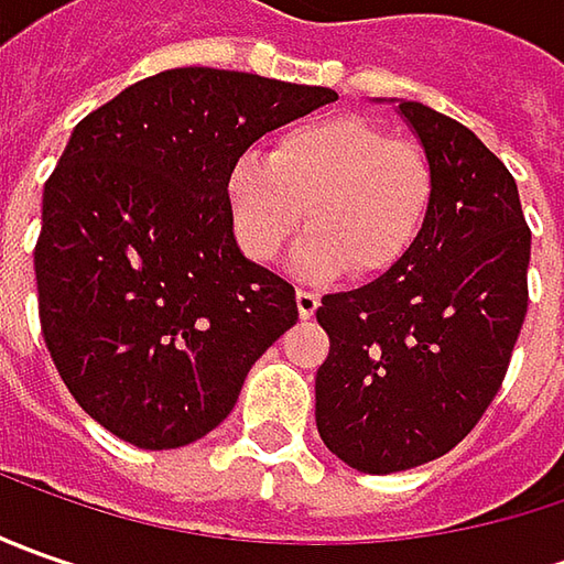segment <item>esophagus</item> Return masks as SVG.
<instances>
[{"instance_id": "1", "label": "esophagus", "mask_w": 564, "mask_h": 564, "mask_svg": "<svg viewBox=\"0 0 564 564\" xmlns=\"http://www.w3.org/2000/svg\"><path fill=\"white\" fill-rule=\"evenodd\" d=\"M297 314H301V319H311V316L316 314V307H319V294L311 292V289H297Z\"/></svg>"}]
</instances>
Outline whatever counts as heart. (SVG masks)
Returning a JSON list of instances; mask_svg holds the SVG:
<instances>
[{"label":"heart","mask_w":564,"mask_h":564,"mask_svg":"<svg viewBox=\"0 0 564 564\" xmlns=\"http://www.w3.org/2000/svg\"><path fill=\"white\" fill-rule=\"evenodd\" d=\"M436 194L423 147L389 138L358 116H323L279 131L270 153H238L226 172V206L238 248L272 263L304 223L294 253L304 279L382 275L421 238Z\"/></svg>","instance_id":"b5f03b06"}]
</instances>
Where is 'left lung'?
<instances>
[{
	"mask_svg": "<svg viewBox=\"0 0 564 564\" xmlns=\"http://www.w3.org/2000/svg\"><path fill=\"white\" fill-rule=\"evenodd\" d=\"M436 172L414 250L355 292L326 294L316 323V430L364 474L452 452L496 399L528 314L531 228L518 185L462 121L399 102Z\"/></svg>",
	"mask_w": 564,
	"mask_h": 564,
	"instance_id": "8db88e82",
	"label": "left lung"
}]
</instances>
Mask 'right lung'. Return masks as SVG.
I'll list each match as a JSON object with an SVG mask.
<instances>
[{"label":"right lung","mask_w":564,"mask_h":564,"mask_svg":"<svg viewBox=\"0 0 564 564\" xmlns=\"http://www.w3.org/2000/svg\"><path fill=\"white\" fill-rule=\"evenodd\" d=\"M333 99L329 87L172 68L77 121L43 187L36 304L58 377L119 440L160 452L206 436L297 323L292 285L238 250L226 172Z\"/></svg>","instance_id":"obj_1"}]
</instances>
